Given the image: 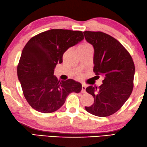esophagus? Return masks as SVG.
Returning a JSON list of instances; mask_svg holds the SVG:
<instances>
[{"instance_id":"1","label":"esophagus","mask_w":147,"mask_h":147,"mask_svg":"<svg viewBox=\"0 0 147 147\" xmlns=\"http://www.w3.org/2000/svg\"><path fill=\"white\" fill-rule=\"evenodd\" d=\"M86 87V86L85 84H83V85H82V89H81V92L85 93L86 92V90H85Z\"/></svg>"}]
</instances>
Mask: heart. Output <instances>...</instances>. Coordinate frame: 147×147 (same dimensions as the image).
<instances>
[{
    "instance_id": "heart-1",
    "label": "heart",
    "mask_w": 147,
    "mask_h": 147,
    "mask_svg": "<svg viewBox=\"0 0 147 147\" xmlns=\"http://www.w3.org/2000/svg\"><path fill=\"white\" fill-rule=\"evenodd\" d=\"M87 45H86V44H85V45H81V47H83V46H87Z\"/></svg>"
}]
</instances>
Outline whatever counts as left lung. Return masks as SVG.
Wrapping results in <instances>:
<instances>
[{
	"label": "left lung",
	"instance_id": "left-lung-1",
	"mask_svg": "<svg viewBox=\"0 0 147 147\" xmlns=\"http://www.w3.org/2000/svg\"><path fill=\"white\" fill-rule=\"evenodd\" d=\"M86 42L94 47V71L104 79L99 87L89 86L86 91L94 102L85 107L89 113L108 117L116 113L131 95L135 66L131 55L119 41L102 32H83Z\"/></svg>",
	"mask_w": 147,
	"mask_h": 147
}]
</instances>
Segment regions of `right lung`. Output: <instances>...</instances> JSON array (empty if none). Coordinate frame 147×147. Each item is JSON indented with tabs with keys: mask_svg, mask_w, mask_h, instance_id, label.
Masks as SVG:
<instances>
[{
	"mask_svg": "<svg viewBox=\"0 0 147 147\" xmlns=\"http://www.w3.org/2000/svg\"><path fill=\"white\" fill-rule=\"evenodd\" d=\"M84 39L81 31L51 29L32 37L24 47L18 66L23 94L34 109L50 113L60 109L71 92L79 93L81 84L71 79L59 81L54 76L68 48Z\"/></svg>",
	"mask_w": 147,
	"mask_h": 147,
	"instance_id": "1",
	"label": "right lung"
}]
</instances>
